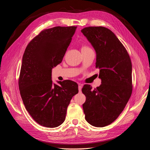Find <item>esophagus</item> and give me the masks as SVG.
<instances>
[{"label":"esophagus","instance_id":"obj_1","mask_svg":"<svg viewBox=\"0 0 150 150\" xmlns=\"http://www.w3.org/2000/svg\"><path fill=\"white\" fill-rule=\"evenodd\" d=\"M82 88H83L82 85L79 84V86H78V89H79V92H81V89H82Z\"/></svg>","mask_w":150,"mask_h":150}]
</instances>
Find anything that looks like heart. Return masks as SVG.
Returning a JSON list of instances; mask_svg holds the SVG:
<instances>
[{"label": "heart", "mask_w": 150, "mask_h": 150, "mask_svg": "<svg viewBox=\"0 0 150 150\" xmlns=\"http://www.w3.org/2000/svg\"><path fill=\"white\" fill-rule=\"evenodd\" d=\"M82 49H89V48H88V47H86V46H84V47H83Z\"/></svg>", "instance_id": "obj_1"}]
</instances>
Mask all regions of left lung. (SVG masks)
Returning a JSON list of instances; mask_svg holds the SVG:
<instances>
[{
    "instance_id": "8db88e82",
    "label": "left lung",
    "mask_w": 150,
    "mask_h": 150,
    "mask_svg": "<svg viewBox=\"0 0 150 150\" xmlns=\"http://www.w3.org/2000/svg\"><path fill=\"white\" fill-rule=\"evenodd\" d=\"M96 53L101 84L92 89L85 84L86 97L83 108L85 119L95 127L114 121L128 103L132 93V64L123 45L111 30L104 27H88L81 30Z\"/></svg>"
}]
</instances>
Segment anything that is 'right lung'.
<instances>
[{"label":"right lung","instance_id":"add662e5","mask_svg":"<svg viewBox=\"0 0 150 150\" xmlns=\"http://www.w3.org/2000/svg\"><path fill=\"white\" fill-rule=\"evenodd\" d=\"M77 27H54L42 30L29 43L22 57L19 81L27 111L38 124L56 128L66 118L78 85L70 80L52 81V69L60 64Z\"/></svg>","mask_w":150,"mask_h":150}]
</instances>
